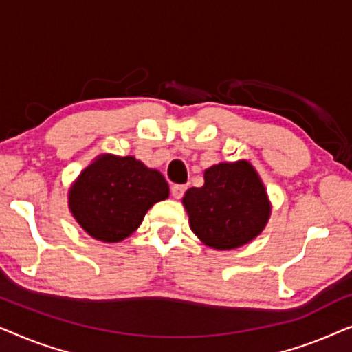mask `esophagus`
<instances>
[{
  "label": "esophagus",
  "instance_id": "1",
  "mask_svg": "<svg viewBox=\"0 0 352 352\" xmlns=\"http://www.w3.org/2000/svg\"><path fill=\"white\" fill-rule=\"evenodd\" d=\"M186 190H187L186 184H173L171 186V195L175 197V199H181V197L184 195Z\"/></svg>",
  "mask_w": 352,
  "mask_h": 352
}]
</instances>
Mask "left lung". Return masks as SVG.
Returning <instances> with one entry per match:
<instances>
[{
	"instance_id": "obj_1",
	"label": "left lung",
	"mask_w": 352,
	"mask_h": 352,
	"mask_svg": "<svg viewBox=\"0 0 352 352\" xmlns=\"http://www.w3.org/2000/svg\"><path fill=\"white\" fill-rule=\"evenodd\" d=\"M190 229L205 245L232 250L248 243L271 213L266 190L248 162L219 163L205 171V184L182 199Z\"/></svg>"
}]
</instances>
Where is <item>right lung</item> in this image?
<instances>
[{
  "label": "right lung",
  "instance_id": "1",
  "mask_svg": "<svg viewBox=\"0 0 352 352\" xmlns=\"http://www.w3.org/2000/svg\"><path fill=\"white\" fill-rule=\"evenodd\" d=\"M168 195V182L157 170L134 157L102 155L81 173L69 205L91 237L113 243L131 235L148 208Z\"/></svg>",
  "mask_w": 352,
  "mask_h": 352
}]
</instances>
